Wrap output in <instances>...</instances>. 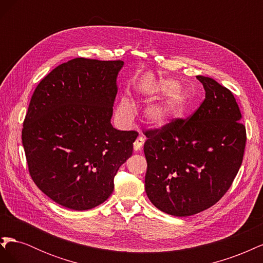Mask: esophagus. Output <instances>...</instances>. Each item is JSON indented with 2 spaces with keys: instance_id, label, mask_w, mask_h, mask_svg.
<instances>
[{
  "instance_id": "obj_1",
  "label": "esophagus",
  "mask_w": 263,
  "mask_h": 263,
  "mask_svg": "<svg viewBox=\"0 0 263 263\" xmlns=\"http://www.w3.org/2000/svg\"><path fill=\"white\" fill-rule=\"evenodd\" d=\"M144 142H145V138L139 136L134 142V150L135 151H140L142 146H144Z\"/></svg>"
}]
</instances>
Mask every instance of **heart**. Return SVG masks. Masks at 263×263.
Segmentation results:
<instances>
[{"label":"heart","mask_w":263,"mask_h":263,"mask_svg":"<svg viewBox=\"0 0 263 263\" xmlns=\"http://www.w3.org/2000/svg\"><path fill=\"white\" fill-rule=\"evenodd\" d=\"M136 91L146 102L162 98L146 110L147 122L156 128H162L183 118L189 113L192 105L190 93L179 86L176 80L171 79H160L150 84H137ZM134 110L135 106L132 99L127 95H123L118 100L115 116L119 122L127 124L133 118Z\"/></svg>","instance_id":"obj_1"}]
</instances>
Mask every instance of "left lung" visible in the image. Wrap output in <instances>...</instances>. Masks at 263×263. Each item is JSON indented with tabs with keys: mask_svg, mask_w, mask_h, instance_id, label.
Masks as SVG:
<instances>
[{
	"mask_svg": "<svg viewBox=\"0 0 263 263\" xmlns=\"http://www.w3.org/2000/svg\"><path fill=\"white\" fill-rule=\"evenodd\" d=\"M205 100L187 122L148 130L145 189L158 210L185 217L210 209L239 170L246 128L233 93L212 78L197 76Z\"/></svg>",
	"mask_w": 263,
	"mask_h": 263,
	"instance_id": "left-lung-1",
	"label": "left lung"
}]
</instances>
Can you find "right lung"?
<instances>
[{
    "label": "right lung",
    "mask_w": 263,
    "mask_h": 263,
    "mask_svg": "<svg viewBox=\"0 0 263 263\" xmlns=\"http://www.w3.org/2000/svg\"><path fill=\"white\" fill-rule=\"evenodd\" d=\"M124 62L76 58L36 87L22 141L30 177L61 206L86 211L105 202L133 154L136 132L110 124Z\"/></svg>",
    "instance_id": "1"
}]
</instances>
